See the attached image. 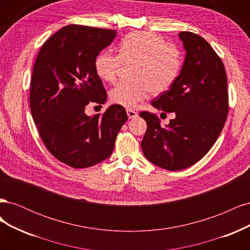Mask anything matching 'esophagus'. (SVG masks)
I'll return each instance as SVG.
<instances>
[{
  "label": "esophagus",
  "instance_id": "esophagus-1",
  "mask_svg": "<svg viewBox=\"0 0 250 250\" xmlns=\"http://www.w3.org/2000/svg\"><path fill=\"white\" fill-rule=\"evenodd\" d=\"M126 112H127V116L129 119H133L135 117H138V112L134 111L133 109H130V108H127L126 109Z\"/></svg>",
  "mask_w": 250,
  "mask_h": 250
}]
</instances>
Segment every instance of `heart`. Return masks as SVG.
<instances>
[{
    "mask_svg": "<svg viewBox=\"0 0 250 250\" xmlns=\"http://www.w3.org/2000/svg\"><path fill=\"white\" fill-rule=\"evenodd\" d=\"M119 54L104 50L95 59V70L102 80L113 82L123 63H132L131 80L117 83L110 90L112 103L132 108L150 93L162 94L177 79L180 52L175 44L165 42L153 32H132L121 41Z\"/></svg>",
    "mask_w": 250,
    "mask_h": 250,
    "instance_id": "obj_1",
    "label": "heart"
}]
</instances>
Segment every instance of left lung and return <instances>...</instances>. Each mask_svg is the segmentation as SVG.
<instances>
[{
    "instance_id": "1",
    "label": "left lung",
    "mask_w": 250,
    "mask_h": 250,
    "mask_svg": "<svg viewBox=\"0 0 250 250\" xmlns=\"http://www.w3.org/2000/svg\"><path fill=\"white\" fill-rule=\"evenodd\" d=\"M187 51L185 63L169 90L151 101L175 119L162 127L155 113L144 110L147 130L143 153L163 169L178 171L200 161L213 147L228 118V76L221 58L198 34L180 32Z\"/></svg>"
}]
</instances>
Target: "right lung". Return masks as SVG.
I'll return each mask as SVG.
<instances>
[{"label": "right lung", "instance_id": "right-lung-1", "mask_svg": "<svg viewBox=\"0 0 250 250\" xmlns=\"http://www.w3.org/2000/svg\"><path fill=\"white\" fill-rule=\"evenodd\" d=\"M116 33L67 25L44 42L34 62L29 96L32 118L49 152L72 168H88L106 160L128 119L118 104L93 117L84 112L90 102L101 106L106 101L95 59Z\"/></svg>", "mask_w": 250, "mask_h": 250}]
</instances>
